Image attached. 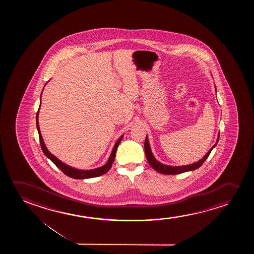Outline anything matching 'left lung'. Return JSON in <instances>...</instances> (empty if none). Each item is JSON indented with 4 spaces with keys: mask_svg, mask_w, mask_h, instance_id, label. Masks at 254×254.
<instances>
[{
    "mask_svg": "<svg viewBox=\"0 0 254 254\" xmlns=\"http://www.w3.org/2000/svg\"><path fill=\"white\" fill-rule=\"evenodd\" d=\"M219 133L218 134V139H217V141H216L215 144L212 146V148L209 150L207 153L205 154V156L202 158L201 160H198V161L195 162V163L187 165V166H178V167H174V166H167V165H164V164L160 163V161H158V160L154 158L153 153H152L147 135H146V139H145L144 147H145V153H146L147 161H148L150 166L153 167L154 170L157 171V172L160 173V174L173 175V174H182V173L188 172V171H193L198 168V167H201L202 164L205 162V160L207 159V157L209 156V154L212 152V150L215 147L217 143L219 141Z\"/></svg>",
    "mask_w": 254,
    "mask_h": 254,
    "instance_id": "left-lung-1",
    "label": "left lung"
}]
</instances>
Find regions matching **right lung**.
<instances>
[{
	"instance_id": "add662e5",
	"label": "right lung",
	"mask_w": 254,
	"mask_h": 254,
	"mask_svg": "<svg viewBox=\"0 0 254 254\" xmlns=\"http://www.w3.org/2000/svg\"><path fill=\"white\" fill-rule=\"evenodd\" d=\"M41 95H42V94H41ZM40 107H41V104H40ZM39 109L38 111H37V114H36V127H37V130H38L39 138H40V143H41V146H42V152L45 154L46 156L49 158V160L52 161L53 163L56 165V167L59 168L60 170L63 171V174H65L66 176L73 178V179L83 180V179H89V178L99 177V176L103 175V174L108 173V171L110 170L112 165L114 163V160H115L116 150L118 148L119 144L122 141L123 135L121 136L120 139L117 140V142L115 143L114 148L112 150L110 157H109L108 161L106 165L102 166V167L95 168V169H91V170H80V169H76V168H73V167H70V166H67L66 164L63 163V161H61L55 155H53L52 153H50L48 148H47L44 140L42 139V133H41L40 127H39Z\"/></svg>"
}]
</instances>
